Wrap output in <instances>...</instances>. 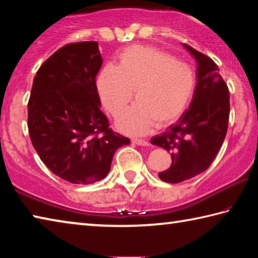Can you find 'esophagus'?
Returning a JSON list of instances; mask_svg holds the SVG:
<instances>
[{
  "label": "esophagus",
  "mask_w": 258,
  "mask_h": 258,
  "mask_svg": "<svg viewBox=\"0 0 258 258\" xmlns=\"http://www.w3.org/2000/svg\"><path fill=\"white\" fill-rule=\"evenodd\" d=\"M132 142L135 143V145H138V146H148V145H149V143H148V141H146V140L138 139V138H133Z\"/></svg>",
  "instance_id": "obj_1"
}]
</instances>
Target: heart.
Instances as JSON below:
<instances>
[{"mask_svg":"<svg viewBox=\"0 0 258 258\" xmlns=\"http://www.w3.org/2000/svg\"><path fill=\"white\" fill-rule=\"evenodd\" d=\"M196 73L189 63L168 52L147 45L126 47L118 64H107L100 73L98 89L107 111L119 116L132 100L137 103L117 121L128 134H143L156 123L164 127L182 116L194 95Z\"/></svg>","mask_w":258,"mask_h":258,"instance_id":"b5f03b06","label":"heart"}]
</instances>
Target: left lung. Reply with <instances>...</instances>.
<instances>
[{
    "instance_id": "1",
    "label": "left lung",
    "mask_w": 258,
    "mask_h": 258,
    "mask_svg": "<svg viewBox=\"0 0 258 258\" xmlns=\"http://www.w3.org/2000/svg\"><path fill=\"white\" fill-rule=\"evenodd\" d=\"M184 46L197 60L194 98L175 125L151 139L152 145L171 152V167L158 174L167 183H180L206 171L228 132L230 94L220 69L209 56Z\"/></svg>"
}]
</instances>
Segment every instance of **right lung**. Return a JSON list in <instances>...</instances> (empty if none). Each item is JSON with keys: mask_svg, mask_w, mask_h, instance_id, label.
Instances as JSON below:
<instances>
[{"mask_svg": "<svg viewBox=\"0 0 258 258\" xmlns=\"http://www.w3.org/2000/svg\"><path fill=\"white\" fill-rule=\"evenodd\" d=\"M101 66L98 42L71 43L34 77L27 123L33 147L52 173L74 184L102 180L116 150L130 145L100 109L95 77Z\"/></svg>", "mask_w": 258, "mask_h": 258, "instance_id": "right-lung-1", "label": "right lung"}]
</instances>
